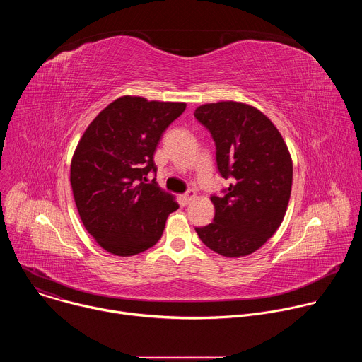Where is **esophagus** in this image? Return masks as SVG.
I'll use <instances>...</instances> for the list:
<instances>
[{"instance_id": "esophagus-1", "label": "esophagus", "mask_w": 362, "mask_h": 362, "mask_svg": "<svg viewBox=\"0 0 362 362\" xmlns=\"http://www.w3.org/2000/svg\"><path fill=\"white\" fill-rule=\"evenodd\" d=\"M196 197V193H194V190H189L187 193H185L183 196H182V200H183V203L185 204H189V203H192L193 202V199Z\"/></svg>"}]
</instances>
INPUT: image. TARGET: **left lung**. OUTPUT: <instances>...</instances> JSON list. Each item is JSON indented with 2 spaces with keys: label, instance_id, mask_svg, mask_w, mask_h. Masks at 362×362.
<instances>
[{
  "label": "left lung",
  "instance_id": "left-lung-1",
  "mask_svg": "<svg viewBox=\"0 0 362 362\" xmlns=\"http://www.w3.org/2000/svg\"><path fill=\"white\" fill-rule=\"evenodd\" d=\"M194 117L216 143L221 175L232 179L226 194L212 196L214 222L196 228L200 240L226 257L253 253L281 226L291 197L292 159L275 124L240 101L206 103Z\"/></svg>",
  "mask_w": 362,
  "mask_h": 362
}]
</instances>
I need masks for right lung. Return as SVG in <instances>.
I'll return each mask as SVG.
<instances>
[{
    "label": "right lung",
    "instance_id": "add662e5",
    "mask_svg": "<svg viewBox=\"0 0 362 362\" xmlns=\"http://www.w3.org/2000/svg\"><path fill=\"white\" fill-rule=\"evenodd\" d=\"M185 109L180 101L123 95L83 133L70 183L84 228L105 250L117 256L144 252L158 243L168 216L179 209L173 194L144 180L158 170L153 154Z\"/></svg>",
    "mask_w": 362,
    "mask_h": 362
}]
</instances>
